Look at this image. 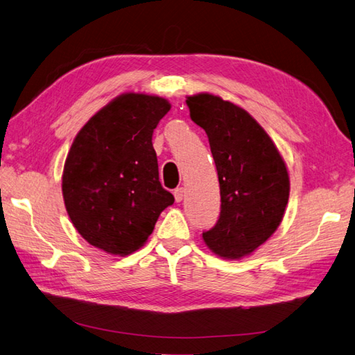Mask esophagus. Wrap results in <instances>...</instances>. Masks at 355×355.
<instances>
[{
    "mask_svg": "<svg viewBox=\"0 0 355 355\" xmlns=\"http://www.w3.org/2000/svg\"><path fill=\"white\" fill-rule=\"evenodd\" d=\"M184 193H186V191H184V187H177L175 191H174V196H175V201L177 202H180V201H183V198H184Z\"/></svg>",
    "mask_w": 355,
    "mask_h": 355,
    "instance_id": "1",
    "label": "esophagus"
}]
</instances>
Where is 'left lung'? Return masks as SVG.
Wrapping results in <instances>:
<instances>
[{
  "instance_id": "obj_1",
  "label": "left lung",
  "mask_w": 355,
  "mask_h": 355,
  "mask_svg": "<svg viewBox=\"0 0 355 355\" xmlns=\"http://www.w3.org/2000/svg\"><path fill=\"white\" fill-rule=\"evenodd\" d=\"M191 119L209 137L220 189V213L204 232L209 248L225 259L251 254L274 234L289 201V174L268 133L248 112L222 98H187Z\"/></svg>"
}]
</instances>
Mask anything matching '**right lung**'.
Wrapping results in <instances>:
<instances>
[{
	"mask_svg": "<svg viewBox=\"0 0 355 355\" xmlns=\"http://www.w3.org/2000/svg\"><path fill=\"white\" fill-rule=\"evenodd\" d=\"M171 109L160 96L123 94L78 131L66 157L62 191L86 241L109 254L139 250L160 213L174 204L162 187L153 133Z\"/></svg>",
	"mask_w": 355,
	"mask_h": 355,
	"instance_id": "1",
	"label": "right lung"
}]
</instances>
